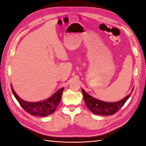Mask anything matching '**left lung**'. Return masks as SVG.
Masks as SVG:
<instances>
[{
    "mask_svg": "<svg viewBox=\"0 0 146 146\" xmlns=\"http://www.w3.org/2000/svg\"><path fill=\"white\" fill-rule=\"evenodd\" d=\"M133 89L134 88L131 90L130 94L127 95L125 98L116 102H107L97 99L86 93V92L83 89H82V91L86 107L92 113L98 115L108 116L113 115L119 111V109L129 99Z\"/></svg>",
    "mask_w": 146,
    "mask_h": 146,
    "instance_id": "8db88e82",
    "label": "left lung"
}]
</instances>
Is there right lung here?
Listing matches in <instances>:
<instances>
[{
  "label": "right lung",
  "instance_id": "obj_1",
  "mask_svg": "<svg viewBox=\"0 0 146 146\" xmlns=\"http://www.w3.org/2000/svg\"><path fill=\"white\" fill-rule=\"evenodd\" d=\"M11 88L13 95L25 111L32 115L41 117L50 115L55 111L57 106L60 103L61 95L64 90V88H61L56 91L51 97L44 100L36 102H30L21 99L16 94L11 85Z\"/></svg>",
  "mask_w": 146,
  "mask_h": 146
}]
</instances>
